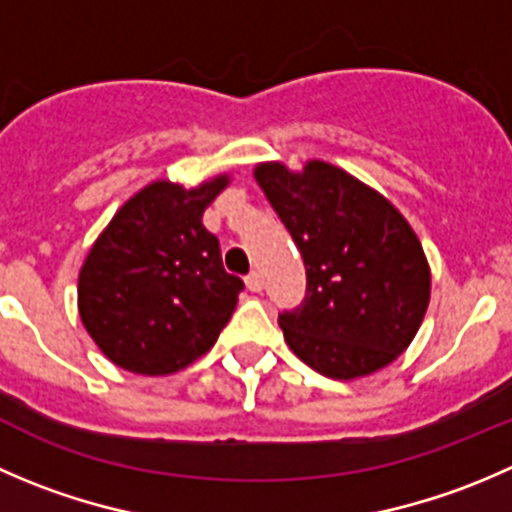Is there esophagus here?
<instances>
[{
	"label": "esophagus",
	"mask_w": 512,
	"mask_h": 512,
	"mask_svg": "<svg viewBox=\"0 0 512 512\" xmlns=\"http://www.w3.org/2000/svg\"><path fill=\"white\" fill-rule=\"evenodd\" d=\"M245 285H247V290L260 292V290H262V285H265V282H262V275H260V272H250V275L245 277Z\"/></svg>",
	"instance_id": "esophagus-1"
}]
</instances>
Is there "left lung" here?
Here are the masks:
<instances>
[{"label":"left lung","mask_w":512,"mask_h":512,"mask_svg":"<svg viewBox=\"0 0 512 512\" xmlns=\"http://www.w3.org/2000/svg\"><path fill=\"white\" fill-rule=\"evenodd\" d=\"M255 180L305 260V302L277 317L290 350L332 380L398 360L430 302V265L410 222L322 160L300 172L260 162Z\"/></svg>","instance_id":"8db88e82"}]
</instances>
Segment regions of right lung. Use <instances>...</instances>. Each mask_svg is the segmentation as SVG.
Masks as SVG:
<instances>
[{
  "mask_svg": "<svg viewBox=\"0 0 512 512\" xmlns=\"http://www.w3.org/2000/svg\"><path fill=\"white\" fill-rule=\"evenodd\" d=\"M230 185L157 180L124 202L79 270L84 330L122 370L172 375L205 355L230 322L242 280L222 267L220 242L202 225Z\"/></svg>",
  "mask_w": 512,
  "mask_h": 512,
  "instance_id": "right-lung-1",
  "label": "right lung"
}]
</instances>
